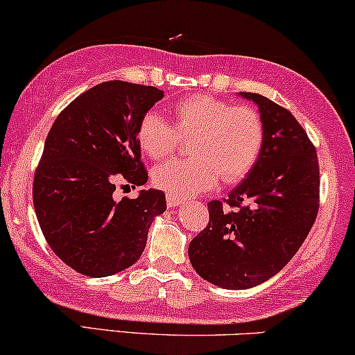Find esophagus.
I'll use <instances>...</instances> for the list:
<instances>
[{
    "label": "esophagus",
    "instance_id": "1",
    "mask_svg": "<svg viewBox=\"0 0 355 355\" xmlns=\"http://www.w3.org/2000/svg\"><path fill=\"white\" fill-rule=\"evenodd\" d=\"M182 198L180 196H175V195H170V193H167V205L168 208H177V206L182 205Z\"/></svg>",
    "mask_w": 355,
    "mask_h": 355
}]
</instances>
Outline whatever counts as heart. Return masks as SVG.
Masks as SVG:
<instances>
[{"label": "heart", "mask_w": 355, "mask_h": 355, "mask_svg": "<svg viewBox=\"0 0 355 355\" xmlns=\"http://www.w3.org/2000/svg\"><path fill=\"white\" fill-rule=\"evenodd\" d=\"M172 125L157 113H146L137 125V142L150 159L162 160L188 142L187 159H175L154 170V183L175 196L209 190L242 180L257 162L263 124L257 111L209 95H190L172 106Z\"/></svg>", "instance_id": "heart-1"}]
</instances>
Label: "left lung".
Listing matches in <instances>:
<instances>
[{"instance_id": "obj_1", "label": "left lung", "mask_w": 355, "mask_h": 355, "mask_svg": "<svg viewBox=\"0 0 355 355\" xmlns=\"http://www.w3.org/2000/svg\"><path fill=\"white\" fill-rule=\"evenodd\" d=\"M259 106L263 144L248 177L230 198L209 201V223L190 242L196 273L226 290L263 284L290 262L320 208L315 146L288 110L257 93H241Z\"/></svg>"}]
</instances>
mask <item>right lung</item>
<instances>
[{"label":"right lung","mask_w":355,"mask_h":355,"mask_svg":"<svg viewBox=\"0 0 355 355\" xmlns=\"http://www.w3.org/2000/svg\"><path fill=\"white\" fill-rule=\"evenodd\" d=\"M155 87L105 82L57 116L34 173L35 216L62 262L88 277L114 275L137 262L165 193L141 190L116 201V187H142L137 125L162 100Z\"/></svg>","instance_id":"add662e5"}]
</instances>
